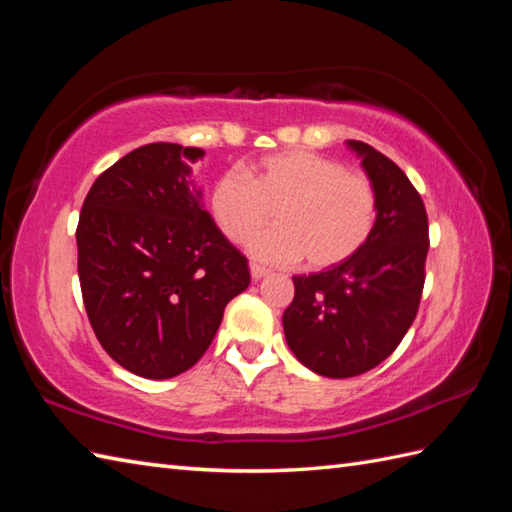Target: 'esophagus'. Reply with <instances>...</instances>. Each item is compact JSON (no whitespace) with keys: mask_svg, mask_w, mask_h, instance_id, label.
Here are the masks:
<instances>
[{"mask_svg":"<svg viewBox=\"0 0 512 512\" xmlns=\"http://www.w3.org/2000/svg\"><path fill=\"white\" fill-rule=\"evenodd\" d=\"M250 275H253V279H255V281H259V279L268 277V275H270V270H268V268H264V266H259V264H253V266H250Z\"/></svg>","mask_w":512,"mask_h":512,"instance_id":"1","label":"esophagus"}]
</instances>
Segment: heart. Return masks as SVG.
Here are the masks:
<instances>
[{"label":"heart","mask_w":512,"mask_h":512,"mask_svg":"<svg viewBox=\"0 0 512 512\" xmlns=\"http://www.w3.org/2000/svg\"><path fill=\"white\" fill-rule=\"evenodd\" d=\"M275 226L250 239V253L268 264L303 257L323 270L354 257L372 237L378 191L365 173L308 149L268 154L244 171L228 169L209 191V211L226 239L242 244L268 222Z\"/></svg>","instance_id":"obj_1"}]
</instances>
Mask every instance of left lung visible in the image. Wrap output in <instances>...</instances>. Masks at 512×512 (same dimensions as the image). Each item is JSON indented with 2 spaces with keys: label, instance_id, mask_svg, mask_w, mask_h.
I'll return each instance as SVG.
<instances>
[{
  "label": "left lung",
  "instance_id": "1",
  "mask_svg": "<svg viewBox=\"0 0 512 512\" xmlns=\"http://www.w3.org/2000/svg\"><path fill=\"white\" fill-rule=\"evenodd\" d=\"M378 191L372 237L343 264L292 277L284 312L288 347L312 372L352 378L380 365L405 339L424 288L429 253L427 209L394 160L347 140Z\"/></svg>",
  "mask_w": 512,
  "mask_h": 512
}]
</instances>
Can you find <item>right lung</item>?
I'll use <instances>...</instances> for the list:
<instances>
[{"mask_svg": "<svg viewBox=\"0 0 512 512\" xmlns=\"http://www.w3.org/2000/svg\"><path fill=\"white\" fill-rule=\"evenodd\" d=\"M204 151L151 143L94 180L76 246L85 312L127 372L171 378L200 361L226 303L250 284L248 259L191 193Z\"/></svg>", "mask_w": 512, "mask_h": 512, "instance_id": "obj_1", "label": "right lung"}]
</instances>
